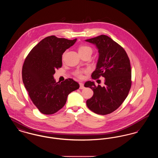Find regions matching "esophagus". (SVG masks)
Instances as JSON below:
<instances>
[{"instance_id": "1", "label": "esophagus", "mask_w": 158, "mask_h": 158, "mask_svg": "<svg viewBox=\"0 0 158 158\" xmlns=\"http://www.w3.org/2000/svg\"><path fill=\"white\" fill-rule=\"evenodd\" d=\"M79 85H80V89H82L84 88V84L82 82H79Z\"/></svg>"}]
</instances>
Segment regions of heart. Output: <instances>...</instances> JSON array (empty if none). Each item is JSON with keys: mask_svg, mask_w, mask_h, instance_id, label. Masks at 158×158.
I'll return each instance as SVG.
<instances>
[{"mask_svg": "<svg viewBox=\"0 0 158 158\" xmlns=\"http://www.w3.org/2000/svg\"><path fill=\"white\" fill-rule=\"evenodd\" d=\"M79 50V53L80 54H82L85 53H90L92 54V48L90 47V46L86 44H81L79 46L78 48ZM64 56V53L62 56V59L63 60ZM87 70H83V69H77L74 71L73 75L75 76L76 77L79 78V79H82L83 77L84 73L87 72Z\"/></svg>", "mask_w": 158, "mask_h": 158, "instance_id": "b5f03b06", "label": "heart"}]
</instances>
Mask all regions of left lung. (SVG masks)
<instances>
[{
    "instance_id": "1",
    "label": "left lung",
    "mask_w": 158,
    "mask_h": 158,
    "mask_svg": "<svg viewBox=\"0 0 158 158\" xmlns=\"http://www.w3.org/2000/svg\"><path fill=\"white\" fill-rule=\"evenodd\" d=\"M97 45L99 53L95 70L92 78H105L104 86H96L88 81L85 87L94 91L92 98L86 101L88 108L99 115L113 113L128 96L131 86V69L130 59L125 50L111 38L105 35L86 40Z\"/></svg>"
}]
</instances>
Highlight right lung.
Masks as SVG:
<instances>
[{
	"instance_id": "1",
	"label": "right lung",
	"mask_w": 158,
	"mask_h": 158,
	"mask_svg": "<svg viewBox=\"0 0 158 158\" xmlns=\"http://www.w3.org/2000/svg\"><path fill=\"white\" fill-rule=\"evenodd\" d=\"M54 35L42 40L31 50L24 61L22 77L29 97L38 110L50 115L65 105L68 95L79 89V85L71 78L61 83L53 77L55 70L62 66V55L75 44Z\"/></svg>"
}]
</instances>
